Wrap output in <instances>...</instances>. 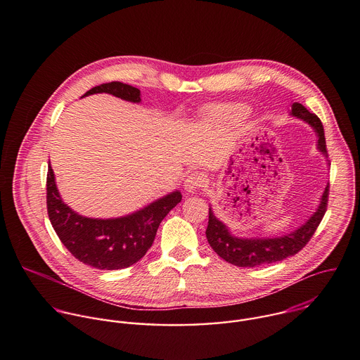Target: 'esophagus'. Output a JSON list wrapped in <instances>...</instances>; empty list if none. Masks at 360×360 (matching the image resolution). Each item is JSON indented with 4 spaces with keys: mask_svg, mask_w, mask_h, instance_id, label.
Masks as SVG:
<instances>
[{
    "mask_svg": "<svg viewBox=\"0 0 360 360\" xmlns=\"http://www.w3.org/2000/svg\"><path fill=\"white\" fill-rule=\"evenodd\" d=\"M205 184V176L199 172H193L186 179H185V191L188 193H195L199 188H202Z\"/></svg>",
    "mask_w": 360,
    "mask_h": 360,
    "instance_id": "obj_1",
    "label": "esophagus"
}]
</instances>
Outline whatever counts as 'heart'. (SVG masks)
I'll list each match as a JSON object with an SVG mask.
<instances>
[{
	"mask_svg": "<svg viewBox=\"0 0 360 360\" xmlns=\"http://www.w3.org/2000/svg\"><path fill=\"white\" fill-rule=\"evenodd\" d=\"M226 114L232 115V117H242L243 115V110L240 107H233V108L226 110Z\"/></svg>",
	"mask_w": 360,
	"mask_h": 360,
	"instance_id": "1",
	"label": "heart"
}]
</instances>
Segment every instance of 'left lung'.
<instances>
[{"label": "left lung", "instance_id": "left-lung-1", "mask_svg": "<svg viewBox=\"0 0 360 360\" xmlns=\"http://www.w3.org/2000/svg\"><path fill=\"white\" fill-rule=\"evenodd\" d=\"M292 117H296L309 124L318 135V149L328 157L325 131L318 115L307 111L299 102L292 104ZM328 196H329V184L326 185L321 203L300 228L295 229L290 233L278 238H238L233 236L226 225L221 222L210 208V221L207 228V239L212 249L226 262L240 266V268H255L261 265H268L274 262L283 261L289 256L297 253L318 229L326 208H328Z\"/></svg>", "mask_w": 360, "mask_h": 360}]
</instances>
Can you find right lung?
Masks as SVG:
<instances>
[{"label":"right lung","mask_w":360,"mask_h":360,"mask_svg":"<svg viewBox=\"0 0 360 360\" xmlns=\"http://www.w3.org/2000/svg\"><path fill=\"white\" fill-rule=\"evenodd\" d=\"M111 94L124 101L141 102V91L124 82H107L91 88L92 94ZM182 195L174 191L145 208L121 218H86L75 211L60 196L54 171L48 165L46 210L60 240L82 264L96 269H124L136 264L152 246L162 219L181 202Z\"/></svg>","instance_id":"right-lung-1"}]
</instances>
